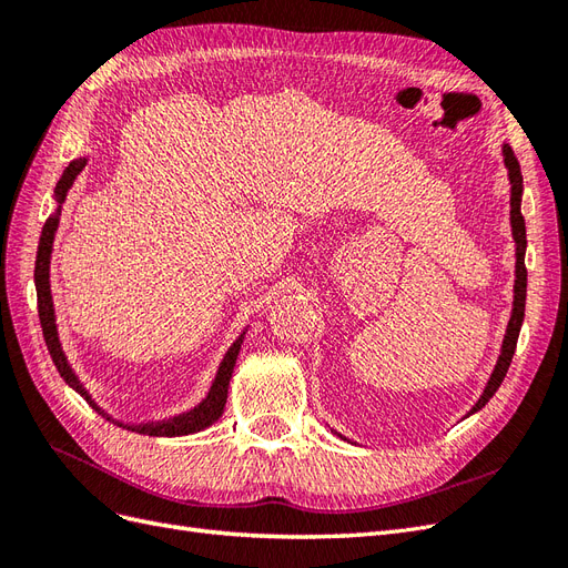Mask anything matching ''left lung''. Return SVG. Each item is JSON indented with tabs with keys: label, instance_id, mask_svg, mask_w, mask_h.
<instances>
[{
	"label": "left lung",
	"instance_id": "left-lung-1",
	"mask_svg": "<svg viewBox=\"0 0 568 568\" xmlns=\"http://www.w3.org/2000/svg\"><path fill=\"white\" fill-rule=\"evenodd\" d=\"M503 153H505V165L509 170V182H511V199H509V205H511V234H514V242H517V280H514V311H511V320L507 324V334H505V341H503V353H500V359H497V365L490 374V382L484 390V395H480L478 403L471 407L469 415H474V412H478L480 407H484L495 390L500 388L505 374L511 365V357H514V351H517V341H519V332H521V322H524V311H526V263H524V255H526V222H524V215H521V192H524V178H521V165L517 161V156H514V151L509 144L503 146Z\"/></svg>",
	"mask_w": 568,
	"mask_h": 568
}]
</instances>
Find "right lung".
Here are the masks:
<instances>
[{
  "mask_svg": "<svg viewBox=\"0 0 568 568\" xmlns=\"http://www.w3.org/2000/svg\"><path fill=\"white\" fill-rule=\"evenodd\" d=\"M84 159H78L73 161L71 165H68L63 170V175L57 184V201L61 203L68 194V189L73 186L75 178L80 175V170L84 168ZM59 215H61V205L57 209V213L47 217L44 227H42V234H40V246H38V257H36V288H38V313H40V324H42V334H44V343H47V351L51 355V359H54V365L59 369V374L63 376V382L68 386H73L80 395H84V398L90 400L88 390H84L78 382V376L71 372V367H68L65 363V355L61 351V343H59V336H57V324H54V305H51V291H49V255H51V244H54V232L59 227ZM242 341H244V334L239 336L234 341V346L227 351L225 359H222V365L217 369V376L215 382L211 386V393L209 398H205L199 407H194L192 412H186V415H180V417H173L170 422H161V424H140V426H128L132 428V432L136 434H149V436H186V434H196L201 432V428L211 426L213 422H217L222 417V409H225V403H227V388H230V379H232V372H234V365H236V355H239V348H242ZM90 405L94 409H99L92 400ZM101 412V409H99ZM104 415V412H101ZM109 417V415H104ZM111 419V417H109ZM118 426H125V424H118Z\"/></svg>",
  "mask_w": 568,
  "mask_h": 568,
  "instance_id": "1",
  "label": "right lung"
}]
</instances>
